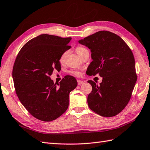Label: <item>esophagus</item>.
Listing matches in <instances>:
<instances>
[{
  "label": "esophagus",
  "mask_w": 150,
  "mask_h": 150,
  "mask_svg": "<svg viewBox=\"0 0 150 150\" xmlns=\"http://www.w3.org/2000/svg\"><path fill=\"white\" fill-rule=\"evenodd\" d=\"M77 83H78L79 85H82V83H84V82H83V81H80V80H78V81H77Z\"/></svg>",
  "instance_id": "obj_1"
}]
</instances>
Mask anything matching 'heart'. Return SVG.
<instances>
[{
	"mask_svg": "<svg viewBox=\"0 0 150 150\" xmlns=\"http://www.w3.org/2000/svg\"><path fill=\"white\" fill-rule=\"evenodd\" d=\"M86 50V48H84L81 47H78L77 48H76V53H77L78 55H79V54H81L82 52H83V50ZM67 52H64V53L63 54H62V55H61V61H64V58H65V57H66V55H67ZM72 74H74L75 75L79 76V75H81V72L79 71H72Z\"/></svg>",
	"mask_w": 150,
	"mask_h": 150,
	"instance_id": "1",
	"label": "heart"
}]
</instances>
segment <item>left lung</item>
Masks as SVG:
<instances>
[{
    "label": "left lung",
    "instance_id": "left-lung-1",
    "mask_svg": "<svg viewBox=\"0 0 150 150\" xmlns=\"http://www.w3.org/2000/svg\"><path fill=\"white\" fill-rule=\"evenodd\" d=\"M79 43L91 50L89 75L102 77L100 85L88 81L93 88L89 107L103 117L116 116L127 106L137 81L133 53L122 38L109 31H99Z\"/></svg>",
    "mask_w": 150,
    "mask_h": 150
}]
</instances>
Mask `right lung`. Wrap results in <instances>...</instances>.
<instances>
[{
  "mask_svg": "<svg viewBox=\"0 0 150 150\" xmlns=\"http://www.w3.org/2000/svg\"><path fill=\"white\" fill-rule=\"evenodd\" d=\"M71 38L41 34L23 45L13 68L14 86L24 107L36 119L51 121L69 105V95L77 86L74 76H66L54 83L50 76L61 69V55L71 48Z\"/></svg>",
  "mask_w": 150,
  "mask_h": 150,
  "instance_id": "right-lung-1",
  "label": "right lung"
}]
</instances>
